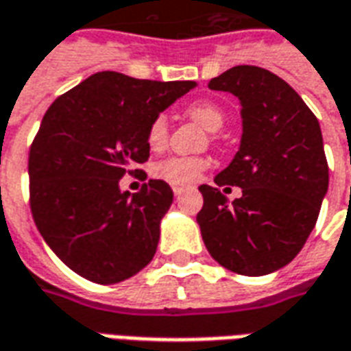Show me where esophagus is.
Segmentation results:
<instances>
[{
	"label": "esophagus",
	"mask_w": 351,
	"mask_h": 351,
	"mask_svg": "<svg viewBox=\"0 0 351 351\" xmlns=\"http://www.w3.org/2000/svg\"><path fill=\"white\" fill-rule=\"evenodd\" d=\"M181 193H183L181 186H173V194H176V196H181Z\"/></svg>",
	"instance_id": "34e87169"
}]
</instances>
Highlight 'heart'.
Returning <instances> with one entry per match:
<instances>
[{
  "mask_svg": "<svg viewBox=\"0 0 351 351\" xmlns=\"http://www.w3.org/2000/svg\"><path fill=\"white\" fill-rule=\"evenodd\" d=\"M186 114L202 123L207 130H219L224 125V114L217 104L211 102H196L186 108ZM145 140L153 151L162 149L168 142V119L165 114H158L151 119ZM209 168V160L206 157H173L162 158L153 166V176L162 181H168L170 185L186 186L196 183L202 178V173Z\"/></svg>",
  "mask_w": 351,
  "mask_h": 351,
  "instance_id": "heart-1",
  "label": "heart"
}]
</instances>
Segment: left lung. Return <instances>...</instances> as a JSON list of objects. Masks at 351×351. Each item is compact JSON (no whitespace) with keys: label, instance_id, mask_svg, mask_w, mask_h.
<instances>
[{"label":"left lung","instance_id":"8db88e82","mask_svg":"<svg viewBox=\"0 0 351 351\" xmlns=\"http://www.w3.org/2000/svg\"><path fill=\"white\" fill-rule=\"evenodd\" d=\"M241 102L239 151L215 186L202 185L196 221L222 267L260 277L298 256L318 221L329 168L316 116L277 74L237 65L207 84ZM241 186L230 202L219 186Z\"/></svg>","mask_w":351,"mask_h":351}]
</instances>
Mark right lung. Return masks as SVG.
Segmentation results:
<instances>
[{"label":"right lung","instance_id":"right-lung-1","mask_svg":"<svg viewBox=\"0 0 351 351\" xmlns=\"http://www.w3.org/2000/svg\"><path fill=\"white\" fill-rule=\"evenodd\" d=\"M194 86L104 71L46 110L29 147V207L48 247L80 277L121 282L155 256L172 189L149 179L130 196L119 179L149 158L151 119Z\"/></svg>","mask_w":351,"mask_h":351}]
</instances>
